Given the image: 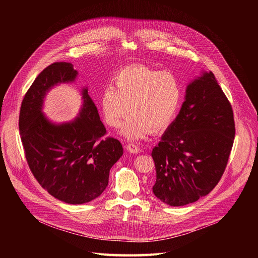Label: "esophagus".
Wrapping results in <instances>:
<instances>
[{
  "label": "esophagus",
  "mask_w": 258,
  "mask_h": 258,
  "mask_svg": "<svg viewBox=\"0 0 258 258\" xmlns=\"http://www.w3.org/2000/svg\"><path fill=\"white\" fill-rule=\"evenodd\" d=\"M126 149L128 152L132 153V154H138L140 152V148L138 145L136 144H133V143H130L128 145H126Z\"/></svg>",
  "instance_id": "esophagus-1"
}]
</instances>
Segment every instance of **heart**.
I'll return each mask as SVG.
<instances>
[{
  "instance_id": "1",
  "label": "heart",
  "mask_w": 258,
  "mask_h": 258,
  "mask_svg": "<svg viewBox=\"0 0 258 258\" xmlns=\"http://www.w3.org/2000/svg\"><path fill=\"white\" fill-rule=\"evenodd\" d=\"M181 100L182 86L175 74L145 66L123 69L115 76V86L106 85L101 94L103 116L111 127L121 125L130 107L132 114L122 129L129 139L167 128Z\"/></svg>"
}]
</instances>
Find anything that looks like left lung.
Listing matches in <instances>:
<instances>
[{
	"label": "left lung",
	"instance_id": "obj_1",
	"mask_svg": "<svg viewBox=\"0 0 258 258\" xmlns=\"http://www.w3.org/2000/svg\"><path fill=\"white\" fill-rule=\"evenodd\" d=\"M235 135L231 105L215 74L186 87L179 115L152 151L154 195L172 207L197 202L220 182Z\"/></svg>",
	"mask_w": 258,
	"mask_h": 258
}]
</instances>
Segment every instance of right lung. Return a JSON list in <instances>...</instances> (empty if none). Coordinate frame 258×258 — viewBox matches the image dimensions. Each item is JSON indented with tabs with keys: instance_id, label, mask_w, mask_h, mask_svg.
Returning <instances> with one entry per match:
<instances>
[{
	"instance_id": "add662e5",
	"label": "right lung",
	"mask_w": 258,
	"mask_h": 258,
	"mask_svg": "<svg viewBox=\"0 0 258 258\" xmlns=\"http://www.w3.org/2000/svg\"><path fill=\"white\" fill-rule=\"evenodd\" d=\"M70 62H54L38 74L23 99L19 129L28 165L38 184L55 199L72 205L88 203L106 188L112 166L123 155L121 143L103 136L106 129L95 104L82 90L83 107L74 121L49 122L41 112L45 93L73 82Z\"/></svg>"
}]
</instances>
